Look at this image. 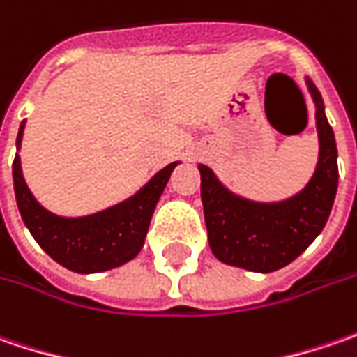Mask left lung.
<instances>
[{
    "label": "left lung",
    "mask_w": 357,
    "mask_h": 357,
    "mask_svg": "<svg viewBox=\"0 0 357 357\" xmlns=\"http://www.w3.org/2000/svg\"><path fill=\"white\" fill-rule=\"evenodd\" d=\"M316 101L318 167L302 192L286 202L257 204L227 192L213 172L199 165L202 202L209 248L220 261L252 271H275L307 250L330 218L337 190V148L324 101L307 79Z\"/></svg>",
    "instance_id": "left-lung-1"
}]
</instances>
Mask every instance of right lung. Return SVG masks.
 <instances>
[{
    "instance_id": "1",
    "label": "right lung",
    "mask_w": 357,
    "mask_h": 357,
    "mask_svg": "<svg viewBox=\"0 0 357 357\" xmlns=\"http://www.w3.org/2000/svg\"><path fill=\"white\" fill-rule=\"evenodd\" d=\"M24 135V121L17 133V149ZM178 162L158 172L137 194L86 218H59L43 209L25 185L20 155L13 160V185L22 220L39 245L77 273H98L123 266L139 254L148 234L155 204Z\"/></svg>"
}]
</instances>
